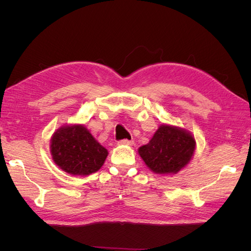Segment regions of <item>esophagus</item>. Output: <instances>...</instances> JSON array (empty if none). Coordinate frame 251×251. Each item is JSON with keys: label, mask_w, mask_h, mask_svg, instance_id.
Listing matches in <instances>:
<instances>
[{"label": "esophagus", "mask_w": 251, "mask_h": 251, "mask_svg": "<svg viewBox=\"0 0 251 251\" xmlns=\"http://www.w3.org/2000/svg\"><path fill=\"white\" fill-rule=\"evenodd\" d=\"M118 143L119 144H124V146H132L133 141L132 140H128V139H123V140H120Z\"/></svg>", "instance_id": "obj_1"}]
</instances>
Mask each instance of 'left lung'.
<instances>
[{
  "mask_svg": "<svg viewBox=\"0 0 251 251\" xmlns=\"http://www.w3.org/2000/svg\"><path fill=\"white\" fill-rule=\"evenodd\" d=\"M195 148L196 141L188 132L163 125L138 153L154 173L176 174L191 161Z\"/></svg>",
  "mask_w": 251,
  "mask_h": 251,
  "instance_id": "obj_1",
  "label": "left lung"
}]
</instances>
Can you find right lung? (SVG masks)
Returning <instances> with one entry per match:
<instances>
[{"label":"right lung","mask_w":251,"mask_h":251,"mask_svg":"<svg viewBox=\"0 0 251 251\" xmlns=\"http://www.w3.org/2000/svg\"><path fill=\"white\" fill-rule=\"evenodd\" d=\"M50 149L55 164L75 176L97 172L108 156V151L80 125L58 128L52 136Z\"/></svg>","instance_id":"obj_1"}]
</instances>
